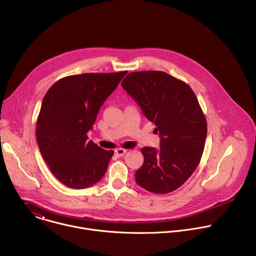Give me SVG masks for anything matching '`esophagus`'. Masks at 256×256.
<instances>
[{
    "label": "esophagus",
    "mask_w": 256,
    "mask_h": 256,
    "mask_svg": "<svg viewBox=\"0 0 256 256\" xmlns=\"http://www.w3.org/2000/svg\"><path fill=\"white\" fill-rule=\"evenodd\" d=\"M114 153H116V155L118 157H122V156H124V155L126 153V149H122V148H118V149H116Z\"/></svg>",
    "instance_id": "34e87169"
}]
</instances>
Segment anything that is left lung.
<instances>
[{
	"label": "left lung",
	"instance_id": "obj_1",
	"mask_svg": "<svg viewBox=\"0 0 256 256\" xmlns=\"http://www.w3.org/2000/svg\"><path fill=\"white\" fill-rule=\"evenodd\" d=\"M122 86L161 138L160 150H140L136 182L150 192H171L190 177L204 152L206 120L198 100L186 83L161 70L130 72Z\"/></svg>",
	"mask_w": 256,
	"mask_h": 256
}]
</instances>
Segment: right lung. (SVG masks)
Here are the masks:
<instances>
[{
  "instance_id": "obj_1",
  "label": "right lung",
  "mask_w": 256,
  "mask_h": 256,
  "mask_svg": "<svg viewBox=\"0 0 256 256\" xmlns=\"http://www.w3.org/2000/svg\"><path fill=\"white\" fill-rule=\"evenodd\" d=\"M126 74V70L68 76L44 95L36 138L46 163L62 184L82 190L97 184L105 174L114 152L88 140L87 132Z\"/></svg>"
}]
</instances>
